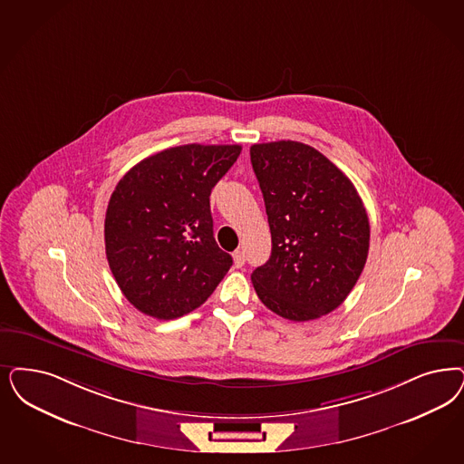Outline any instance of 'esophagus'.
<instances>
[{
	"label": "esophagus",
	"mask_w": 464,
	"mask_h": 464,
	"mask_svg": "<svg viewBox=\"0 0 464 464\" xmlns=\"http://www.w3.org/2000/svg\"><path fill=\"white\" fill-rule=\"evenodd\" d=\"M233 260H235V267H243L245 266V252H241V250H235L233 252Z\"/></svg>",
	"instance_id": "1"
}]
</instances>
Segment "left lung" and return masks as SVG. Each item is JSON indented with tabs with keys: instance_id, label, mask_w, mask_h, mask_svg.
I'll list each match as a JSON object with an SVG mask.
<instances>
[{
	"instance_id": "8db88e82",
	"label": "left lung",
	"mask_w": 464,
	"mask_h": 464,
	"mask_svg": "<svg viewBox=\"0 0 464 464\" xmlns=\"http://www.w3.org/2000/svg\"><path fill=\"white\" fill-rule=\"evenodd\" d=\"M271 227L269 260L252 272L260 302L293 320L319 319L346 300L365 267L367 210L350 178L295 140L250 147Z\"/></svg>"
}]
</instances>
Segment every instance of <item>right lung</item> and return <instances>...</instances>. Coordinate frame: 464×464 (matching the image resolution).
<instances>
[{"mask_svg":"<svg viewBox=\"0 0 464 464\" xmlns=\"http://www.w3.org/2000/svg\"><path fill=\"white\" fill-rule=\"evenodd\" d=\"M240 152L241 145L171 147L118 181L104 221L106 256L121 293L145 315L190 314L233 266L214 240L208 197Z\"/></svg>","mask_w":464,"mask_h":464,"instance_id":"obj_1","label":"right lung"}]
</instances>
